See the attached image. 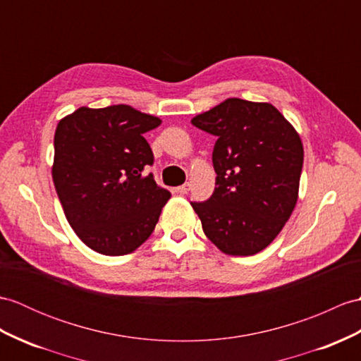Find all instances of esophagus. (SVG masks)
<instances>
[{
  "label": "esophagus",
  "mask_w": 361,
  "mask_h": 361,
  "mask_svg": "<svg viewBox=\"0 0 361 361\" xmlns=\"http://www.w3.org/2000/svg\"><path fill=\"white\" fill-rule=\"evenodd\" d=\"M189 189H190V183H184V184H181V186L177 188V192H178V194H181V195H186L188 192H189Z\"/></svg>",
  "instance_id": "34e87169"
}]
</instances>
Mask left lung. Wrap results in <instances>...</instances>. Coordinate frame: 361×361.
I'll return each mask as SVG.
<instances>
[{
	"label": "left lung",
	"instance_id": "left-lung-1",
	"mask_svg": "<svg viewBox=\"0 0 361 361\" xmlns=\"http://www.w3.org/2000/svg\"><path fill=\"white\" fill-rule=\"evenodd\" d=\"M216 137L211 198L192 207L206 237L229 255H254L269 246L294 211L303 145L269 103L229 98L192 118Z\"/></svg>",
	"mask_w": 361,
	"mask_h": 361
}]
</instances>
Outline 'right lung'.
<instances>
[{
  "mask_svg": "<svg viewBox=\"0 0 361 361\" xmlns=\"http://www.w3.org/2000/svg\"><path fill=\"white\" fill-rule=\"evenodd\" d=\"M157 116L126 104L80 107L56 126L52 178L66 219L86 246L126 255L154 232L171 192L152 173L145 133Z\"/></svg>",
  "mask_w": 361,
  "mask_h": 361,
  "instance_id": "right-lung-1",
  "label": "right lung"
}]
</instances>
